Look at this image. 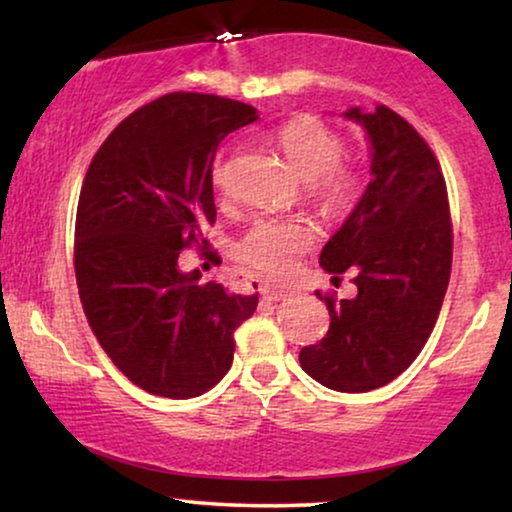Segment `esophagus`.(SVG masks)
Returning a JSON list of instances; mask_svg holds the SVG:
<instances>
[{"label": "esophagus", "instance_id": "1", "mask_svg": "<svg viewBox=\"0 0 512 512\" xmlns=\"http://www.w3.org/2000/svg\"><path fill=\"white\" fill-rule=\"evenodd\" d=\"M261 296L265 300H284L286 296H289V291L279 289V286H275V284H263L261 286Z\"/></svg>", "mask_w": 512, "mask_h": 512}]
</instances>
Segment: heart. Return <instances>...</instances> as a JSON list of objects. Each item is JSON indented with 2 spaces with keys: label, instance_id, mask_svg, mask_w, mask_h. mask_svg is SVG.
Segmentation results:
<instances>
[{
  "label": "heart",
  "instance_id": "1",
  "mask_svg": "<svg viewBox=\"0 0 512 512\" xmlns=\"http://www.w3.org/2000/svg\"><path fill=\"white\" fill-rule=\"evenodd\" d=\"M275 142L298 177L310 181V198L326 214L340 216L354 207L361 174L342 160L347 144L340 132L314 116H296L279 125ZM212 181L216 191H226V165L214 167ZM314 237V226L300 216L258 219L237 242V258L268 277H286L312 247Z\"/></svg>",
  "mask_w": 512,
  "mask_h": 512
}]
</instances>
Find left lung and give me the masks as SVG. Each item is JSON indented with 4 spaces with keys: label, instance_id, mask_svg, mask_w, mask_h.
Returning a JSON list of instances; mask_svg holds the SVG:
<instances>
[{
    "label": "left lung",
    "instance_id": "left-lung-1",
    "mask_svg": "<svg viewBox=\"0 0 512 512\" xmlns=\"http://www.w3.org/2000/svg\"><path fill=\"white\" fill-rule=\"evenodd\" d=\"M345 116L368 132L373 179L319 263L335 282L354 272L359 293H326L331 326L300 349V366L328 389L363 394L396 380L429 340L450 282L452 219L436 153L403 116L384 104Z\"/></svg>",
    "mask_w": 512,
    "mask_h": 512
}]
</instances>
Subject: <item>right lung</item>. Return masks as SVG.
I'll return each mask as SVG.
<instances>
[{"label":"right lung","mask_w":512,"mask_h":512,"mask_svg":"<svg viewBox=\"0 0 512 512\" xmlns=\"http://www.w3.org/2000/svg\"><path fill=\"white\" fill-rule=\"evenodd\" d=\"M256 118L228 97L170 93L132 111L90 160L74 228L83 312L114 366L153 396L193 398L219 384L235 328L258 305V293L177 268L184 249L209 247L216 149Z\"/></svg>","instance_id":"right-lung-1"}]
</instances>
